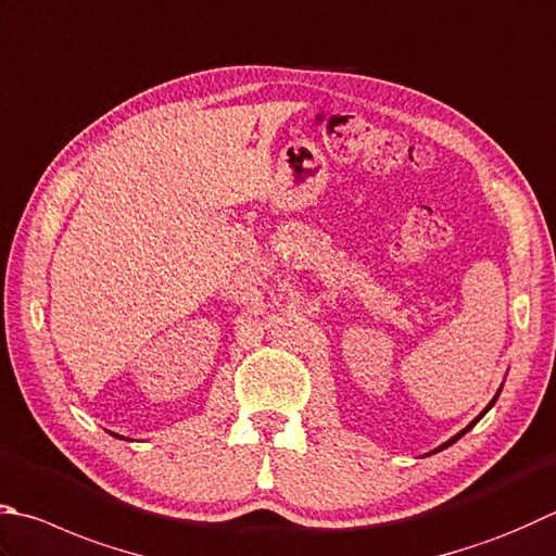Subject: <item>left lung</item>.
<instances>
[{"mask_svg": "<svg viewBox=\"0 0 556 556\" xmlns=\"http://www.w3.org/2000/svg\"><path fill=\"white\" fill-rule=\"evenodd\" d=\"M494 402H496V396H494ZM494 402H491V404H489V406H486V408H484V412H481V416H484V414H486V412H489V408H491V406H494ZM481 416H479V418H481ZM479 418H475V421H472V424H469V426H467V428H465V431H459V433H457V435H455V438H450V441H447V443H445V445H441V450H443V447H447V445H453V443H455V441H459V438H463V435H465V433H467V431H469V428H472V426H475V424H477V421H479Z\"/></svg>", "mask_w": 556, "mask_h": 556, "instance_id": "left-lung-1", "label": "left lung"}]
</instances>
